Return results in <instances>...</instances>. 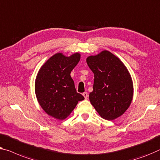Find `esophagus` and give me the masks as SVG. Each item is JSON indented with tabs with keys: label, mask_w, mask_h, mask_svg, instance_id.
Here are the masks:
<instances>
[{
	"label": "esophagus",
	"mask_w": 160,
	"mask_h": 160,
	"mask_svg": "<svg viewBox=\"0 0 160 160\" xmlns=\"http://www.w3.org/2000/svg\"><path fill=\"white\" fill-rule=\"evenodd\" d=\"M82 95H83V96L85 97V99H88V92H83V93H82Z\"/></svg>",
	"instance_id": "obj_1"
}]
</instances>
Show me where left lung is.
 I'll return each mask as SVG.
<instances>
[{
	"label": "left lung",
	"mask_w": 160,
	"mask_h": 160,
	"mask_svg": "<svg viewBox=\"0 0 160 160\" xmlns=\"http://www.w3.org/2000/svg\"><path fill=\"white\" fill-rule=\"evenodd\" d=\"M86 62L94 74L90 103L104 119L121 116L133 98V82L128 70L117 57L106 50L88 57Z\"/></svg>",
	"instance_id": "8db88e82"
}]
</instances>
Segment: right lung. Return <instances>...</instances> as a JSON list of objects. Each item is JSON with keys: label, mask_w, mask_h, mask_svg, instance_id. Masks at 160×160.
<instances>
[{"label": "right lung", "mask_w": 160, "mask_h": 160, "mask_svg": "<svg viewBox=\"0 0 160 160\" xmlns=\"http://www.w3.org/2000/svg\"><path fill=\"white\" fill-rule=\"evenodd\" d=\"M80 54L65 57L57 53L47 60L36 78L38 102L48 115L63 120L85 98L76 91L70 72L80 61Z\"/></svg>", "instance_id": "right-lung-1"}]
</instances>
